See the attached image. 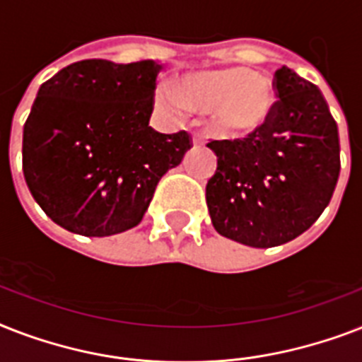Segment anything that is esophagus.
Instances as JSON below:
<instances>
[{
  "label": "esophagus",
  "mask_w": 362,
  "mask_h": 362,
  "mask_svg": "<svg viewBox=\"0 0 362 362\" xmlns=\"http://www.w3.org/2000/svg\"><path fill=\"white\" fill-rule=\"evenodd\" d=\"M192 142H193V146H201L204 142L203 135H199V133H192Z\"/></svg>",
  "instance_id": "esophagus-1"
}]
</instances>
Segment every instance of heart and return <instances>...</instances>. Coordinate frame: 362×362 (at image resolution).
<instances>
[{"instance_id": "b5f03b06", "label": "heart", "mask_w": 362, "mask_h": 362, "mask_svg": "<svg viewBox=\"0 0 362 362\" xmlns=\"http://www.w3.org/2000/svg\"><path fill=\"white\" fill-rule=\"evenodd\" d=\"M156 103L173 116L186 115L187 109L214 112L220 133L246 136L267 124L274 110L276 92L255 71L233 67L187 75L180 84V95L161 88L156 93Z\"/></svg>"}]
</instances>
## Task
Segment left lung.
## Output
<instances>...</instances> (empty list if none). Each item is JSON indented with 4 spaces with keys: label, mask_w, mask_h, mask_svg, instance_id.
<instances>
[{
    "label": "left lung",
    "mask_w": 362,
    "mask_h": 362,
    "mask_svg": "<svg viewBox=\"0 0 362 362\" xmlns=\"http://www.w3.org/2000/svg\"><path fill=\"white\" fill-rule=\"evenodd\" d=\"M274 110L246 139L210 141L218 169L206 206L220 235L272 247L314 226L340 175L338 127L320 88L287 67L274 75Z\"/></svg>",
    "instance_id": "8db88e82"
}]
</instances>
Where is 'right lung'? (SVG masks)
Segmentation results:
<instances>
[{
  "instance_id": "add662e5",
  "label": "right lung",
  "mask_w": 362,
  "mask_h": 362,
  "mask_svg": "<svg viewBox=\"0 0 362 362\" xmlns=\"http://www.w3.org/2000/svg\"><path fill=\"white\" fill-rule=\"evenodd\" d=\"M159 69L152 59H82L39 88L22 169L37 204L67 231L110 237L139 226L161 176L192 148L186 131L148 125Z\"/></svg>"
}]
</instances>
